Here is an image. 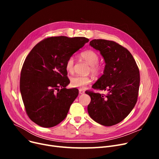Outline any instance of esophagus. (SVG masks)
<instances>
[{
  "label": "esophagus",
  "instance_id": "esophagus-1",
  "mask_svg": "<svg viewBox=\"0 0 159 159\" xmlns=\"http://www.w3.org/2000/svg\"><path fill=\"white\" fill-rule=\"evenodd\" d=\"M85 93V91L83 90V89H79V93L80 94H84Z\"/></svg>",
  "mask_w": 159,
  "mask_h": 159
}]
</instances>
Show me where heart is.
<instances>
[{
  "instance_id": "obj_1",
  "label": "heart",
  "mask_w": 159,
  "mask_h": 159,
  "mask_svg": "<svg viewBox=\"0 0 159 159\" xmlns=\"http://www.w3.org/2000/svg\"><path fill=\"white\" fill-rule=\"evenodd\" d=\"M80 57L90 65L89 71L93 75H98L103 71L104 66L98 62L99 55L96 52L91 49L85 50L80 53ZM65 68L69 73H73L74 58L73 57H70L67 59ZM91 82L92 79L88 76H75L71 79L70 84L73 88L84 89L86 86L91 84Z\"/></svg>"
}]
</instances>
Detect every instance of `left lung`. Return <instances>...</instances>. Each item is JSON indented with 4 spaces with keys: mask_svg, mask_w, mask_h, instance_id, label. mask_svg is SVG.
Instances as JSON below:
<instances>
[{
    "mask_svg": "<svg viewBox=\"0 0 159 159\" xmlns=\"http://www.w3.org/2000/svg\"><path fill=\"white\" fill-rule=\"evenodd\" d=\"M89 45L98 50L106 62L104 74L92 88L108 93L105 95L86 91L91 97L88 111L97 123L111 126L126 118L137 103L139 70L131 53L114 41L94 39Z\"/></svg>",
    "mask_w": 159,
    "mask_h": 159,
    "instance_id": "1",
    "label": "left lung"
}]
</instances>
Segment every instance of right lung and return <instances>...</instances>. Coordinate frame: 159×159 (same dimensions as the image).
I'll return each mask as SVG.
<instances>
[{
	"label": "right lung",
	"mask_w": 159,
	"mask_h": 159,
	"mask_svg": "<svg viewBox=\"0 0 159 159\" xmlns=\"http://www.w3.org/2000/svg\"><path fill=\"white\" fill-rule=\"evenodd\" d=\"M89 41L85 37L46 38L36 44L24 61L20 90L26 112L39 126L52 128L61 123L79 95L70 84L67 59Z\"/></svg>",
	"instance_id": "1"
}]
</instances>
